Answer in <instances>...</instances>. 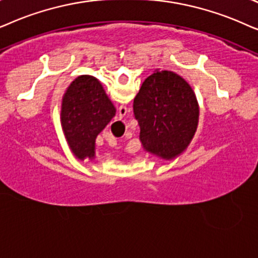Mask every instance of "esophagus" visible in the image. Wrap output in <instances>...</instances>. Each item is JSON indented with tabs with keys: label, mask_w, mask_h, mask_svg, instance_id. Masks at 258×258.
<instances>
[{
	"label": "esophagus",
	"mask_w": 258,
	"mask_h": 258,
	"mask_svg": "<svg viewBox=\"0 0 258 258\" xmlns=\"http://www.w3.org/2000/svg\"><path fill=\"white\" fill-rule=\"evenodd\" d=\"M121 110L123 111L124 114H126V112H127V108H126V107H123V106H121V107H120V108H119V111H120V115H123L121 114ZM115 144H116L115 142H114V143H113V146H114V145H115ZM111 145H112V144H111Z\"/></svg>",
	"instance_id": "esophagus-1"
}]
</instances>
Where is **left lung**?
<instances>
[{
  "label": "left lung",
  "mask_w": 258,
  "mask_h": 258,
  "mask_svg": "<svg viewBox=\"0 0 258 258\" xmlns=\"http://www.w3.org/2000/svg\"><path fill=\"white\" fill-rule=\"evenodd\" d=\"M146 152L165 160L179 157L194 139L199 106L191 86L171 71L156 70L133 101Z\"/></svg>",
  "instance_id": "obj_1"
}]
</instances>
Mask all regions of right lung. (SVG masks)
<instances>
[{"label": "right lung", "instance_id": "add662e5", "mask_svg": "<svg viewBox=\"0 0 258 258\" xmlns=\"http://www.w3.org/2000/svg\"><path fill=\"white\" fill-rule=\"evenodd\" d=\"M114 115V105L97 78L80 75L72 81L62 97L60 120L77 159H94L95 139Z\"/></svg>", "mask_w": 258, "mask_h": 258}]
</instances>
